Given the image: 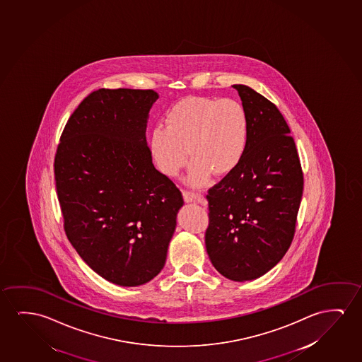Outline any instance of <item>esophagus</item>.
Instances as JSON below:
<instances>
[{
  "label": "esophagus",
  "mask_w": 362,
  "mask_h": 362,
  "mask_svg": "<svg viewBox=\"0 0 362 362\" xmlns=\"http://www.w3.org/2000/svg\"><path fill=\"white\" fill-rule=\"evenodd\" d=\"M182 194H184V199L187 202V204H189V202H199V204H202V202H204L202 196L199 194H196L194 191L184 189V191H182Z\"/></svg>",
  "instance_id": "34e87169"
}]
</instances>
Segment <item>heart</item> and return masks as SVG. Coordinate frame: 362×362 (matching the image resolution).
Listing matches in <instances>:
<instances>
[{
	"label": "heart",
	"instance_id": "b5f03b06",
	"mask_svg": "<svg viewBox=\"0 0 362 362\" xmlns=\"http://www.w3.org/2000/svg\"><path fill=\"white\" fill-rule=\"evenodd\" d=\"M250 143V119L235 99L187 98L175 104L150 135V153L158 170L176 176L189 160L191 184L204 185L209 175L233 171Z\"/></svg>",
	"mask_w": 362,
	"mask_h": 362
}]
</instances>
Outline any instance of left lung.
<instances>
[{
  "label": "left lung",
  "instance_id": "1",
  "mask_svg": "<svg viewBox=\"0 0 362 362\" xmlns=\"http://www.w3.org/2000/svg\"><path fill=\"white\" fill-rule=\"evenodd\" d=\"M250 119V143L240 165L209 189V259L235 281L253 280L279 263L296 233L304 177L294 139L273 103L233 86Z\"/></svg>",
  "mask_w": 362,
  "mask_h": 362
}]
</instances>
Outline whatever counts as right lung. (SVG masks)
<instances>
[{"mask_svg": "<svg viewBox=\"0 0 362 362\" xmlns=\"http://www.w3.org/2000/svg\"><path fill=\"white\" fill-rule=\"evenodd\" d=\"M151 89H98L62 133L57 194L71 245L95 273L143 286L166 262L182 207L181 191L158 171L146 143Z\"/></svg>", "mask_w": 362, "mask_h": 362, "instance_id": "obj_1", "label": "right lung"}]
</instances>
